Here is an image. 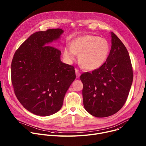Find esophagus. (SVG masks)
<instances>
[{
    "label": "esophagus",
    "instance_id": "esophagus-1",
    "mask_svg": "<svg viewBox=\"0 0 146 146\" xmlns=\"http://www.w3.org/2000/svg\"><path fill=\"white\" fill-rule=\"evenodd\" d=\"M75 72H76V77H80V71H79V70L78 69H75Z\"/></svg>",
    "mask_w": 146,
    "mask_h": 146
}]
</instances>
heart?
Instances as JSON below:
<instances>
[{
	"label": "heart",
	"instance_id": "b5f03b06",
	"mask_svg": "<svg viewBox=\"0 0 146 146\" xmlns=\"http://www.w3.org/2000/svg\"><path fill=\"white\" fill-rule=\"evenodd\" d=\"M110 45L105 38L94 35H86L74 39L70 48L64 50V56L69 63L79 54L78 61L81 66L86 70H94L101 67L108 59Z\"/></svg>",
	"mask_w": 146,
	"mask_h": 146
}]
</instances>
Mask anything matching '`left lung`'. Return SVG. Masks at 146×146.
Segmentation results:
<instances>
[{"mask_svg": "<svg viewBox=\"0 0 146 146\" xmlns=\"http://www.w3.org/2000/svg\"><path fill=\"white\" fill-rule=\"evenodd\" d=\"M111 48L106 62L92 73L80 76L83 105L96 117H106L118 112L127 99L133 81L128 51L114 33L111 32Z\"/></svg>", "mask_w": 146, "mask_h": 146, "instance_id": "obj_1", "label": "left lung"}]
</instances>
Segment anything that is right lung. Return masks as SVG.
Segmentation results:
<instances>
[{"label":"right lung","mask_w":146,"mask_h":146,"mask_svg":"<svg viewBox=\"0 0 146 146\" xmlns=\"http://www.w3.org/2000/svg\"><path fill=\"white\" fill-rule=\"evenodd\" d=\"M63 33L61 29H50L32 34L12 60L11 82L15 96L24 108L37 115L58 111L76 78L74 68L60 60V51L48 46Z\"/></svg>","instance_id":"1"}]
</instances>
